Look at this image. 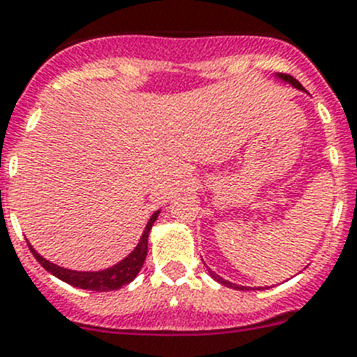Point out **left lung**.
<instances>
[{
	"label": "left lung",
	"mask_w": 357,
	"mask_h": 357,
	"mask_svg": "<svg viewBox=\"0 0 357 357\" xmlns=\"http://www.w3.org/2000/svg\"><path fill=\"white\" fill-rule=\"evenodd\" d=\"M280 77H281V79H285V82H289L290 85H294L296 89H299V91H303V86H301V83H299L298 79H296V77L289 76V74H280ZM211 275H212V278H214L215 281H220L221 285H225V287H230V289H236V290H248L247 287H239V285H234V283H230V281L223 280V278H220V275L215 274V272H212V271H211Z\"/></svg>",
	"instance_id": "8db88e82"
}]
</instances>
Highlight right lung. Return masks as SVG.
Masks as SVG:
<instances>
[{
    "label": "right lung",
    "mask_w": 357,
    "mask_h": 357,
    "mask_svg": "<svg viewBox=\"0 0 357 357\" xmlns=\"http://www.w3.org/2000/svg\"><path fill=\"white\" fill-rule=\"evenodd\" d=\"M158 214L160 211L154 212L152 218L149 220L145 227V232H143L142 239L137 247L134 248V252L128 254L123 261H119L118 265L110 266L107 271L100 272H76V271H68V268H63V266L54 265V263L47 261L43 256L36 252L34 248L29 245L31 252L34 254V257L40 261V265L43 266L45 271H49L50 274L59 278L61 281L68 283L72 287H77V289H85V290H96V292H109V290H118L121 287L128 285L130 281L137 275V272L142 271L143 261L146 257V250H149V232H151L152 225L158 220Z\"/></svg>",
    "instance_id": "1"
}]
</instances>
